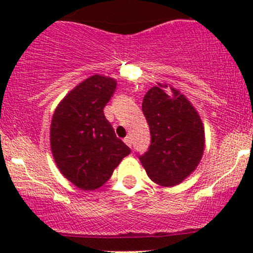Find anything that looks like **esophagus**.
Returning <instances> with one entry per match:
<instances>
[{
  "instance_id": "34e87169",
  "label": "esophagus",
  "mask_w": 253,
  "mask_h": 253,
  "mask_svg": "<svg viewBox=\"0 0 253 253\" xmlns=\"http://www.w3.org/2000/svg\"><path fill=\"white\" fill-rule=\"evenodd\" d=\"M125 141V143H126L127 145H128V147H132V138H131V136H127L126 138L124 139Z\"/></svg>"
}]
</instances>
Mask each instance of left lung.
<instances>
[{
    "mask_svg": "<svg viewBox=\"0 0 253 253\" xmlns=\"http://www.w3.org/2000/svg\"><path fill=\"white\" fill-rule=\"evenodd\" d=\"M142 110L152 142L139 157L141 164L158 185H178L195 171L205 152L201 116L180 90L167 83H158L147 91Z\"/></svg>",
    "mask_w": 253,
    "mask_h": 253,
    "instance_id": "obj_1",
    "label": "left lung"
}]
</instances>
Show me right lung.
Returning <instances> with one entry per match:
<instances>
[{"label":"right lung","instance_id":"1","mask_svg":"<svg viewBox=\"0 0 253 253\" xmlns=\"http://www.w3.org/2000/svg\"><path fill=\"white\" fill-rule=\"evenodd\" d=\"M116 81L94 75L60 101L50 126L51 153L61 174L83 191L101 187L131 149L104 115Z\"/></svg>","mask_w":253,"mask_h":253}]
</instances>
